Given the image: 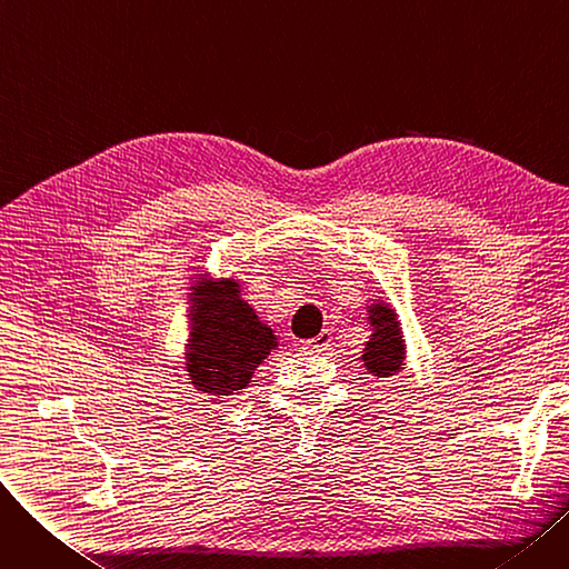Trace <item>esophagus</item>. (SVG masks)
I'll use <instances>...</instances> for the list:
<instances>
[{
    "instance_id": "esophagus-1",
    "label": "esophagus",
    "mask_w": 569,
    "mask_h": 569,
    "mask_svg": "<svg viewBox=\"0 0 569 569\" xmlns=\"http://www.w3.org/2000/svg\"><path fill=\"white\" fill-rule=\"evenodd\" d=\"M330 341H332V332H330V330H322L318 337H313V339L305 341V346H307L309 350L320 352V350H325L327 346H330Z\"/></svg>"
}]
</instances>
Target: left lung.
I'll return each mask as SVG.
<instances>
[{
  "mask_svg": "<svg viewBox=\"0 0 569 569\" xmlns=\"http://www.w3.org/2000/svg\"><path fill=\"white\" fill-rule=\"evenodd\" d=\"M371 325H373V339L365 348V365L376 376H395L401 369L403 360V339L397 325L395 311L387 307L371 309Z\"/></svg>",
  "mask_w": 569,
  "mask_h": 569,
  "instance_id": "obj_1",
  "label": "left lung"
}]
</instances>
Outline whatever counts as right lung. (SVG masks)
Wrapping results in <instances>:
<instances>
[{
  "label": "right lung",
  "instance_id": "1",
  "mask_svg": "<svg viewBox=\"0 0 569 569\" xmlns=\"http://www.w3.org/2000/svg\"><path fill=\"white\" fill-rule=\"evenodd\" d=\"M274 346V332L239 300L237 288L226 283L200 309L189 355L191 380L209 395H234L244 390Z\"/></svg>",
  "mask_w": 569,
  "mask_h": 569
}]
</instances>
